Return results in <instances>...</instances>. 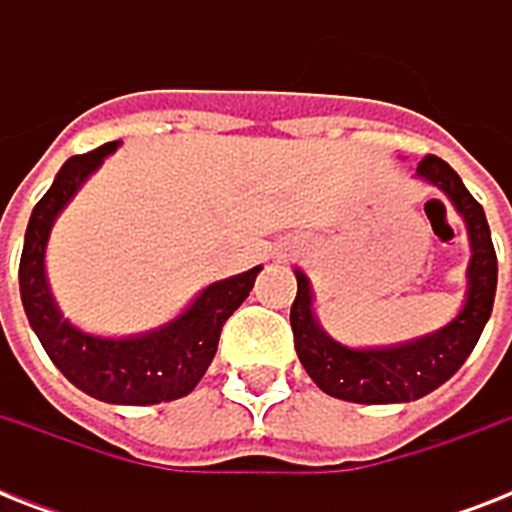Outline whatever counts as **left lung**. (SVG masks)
Returning a JSON list of instances; mask_svg holds the SVG:
<instances>
[{
	"instance_id": "obj_1",
	"label": "left lung",
	"mask_w": 512,
	"mask_h": 512,
	"mask_svg": "<svg viewBox=\"0 0 512 512\" xmlns=\"http://www.w3.org/2000/svg\"><path fill=\"white\" fill-rule=\"evenodd\" d=\"M414 177L436 185L465 220L470 239L468 292L460 313L436 332L377 348H350L329 337L313 313L311 279L295 268L297 297L289 311L295 350L305 372L327 396L353 404H406L444 385L473 353L497 292V255L484 207L460 175L438 156H425Z\"/></svg>"
}]
</instances>
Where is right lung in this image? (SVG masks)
<instances>
[{
	"label": "right lung",
	"instance_id": "obj_1",
	"mask_svg": "<svg viewBox=\"0 0 512 512\" xmlns=\"http://www.w3.org/2000/svg\"><path fill=\"white\" fill-rule=\"evenodd\" d=\"M119 148L116 143L95 148L90 154L71 156L52 180L28 220L23 255H20V300L28 324L36 332L52 364L68 382L87 396L122 406H148L188 396L212 364L220 329L255 287V265L244 273L209 284L193 297L188 308L162 327L140 335L106 337L84 332L60 313L47 281V241L58 215L68 207L92 172L100 170Z\"/></svg>",
	"mask_w": 512,
	"mask_h": 512
}]
</instances>
